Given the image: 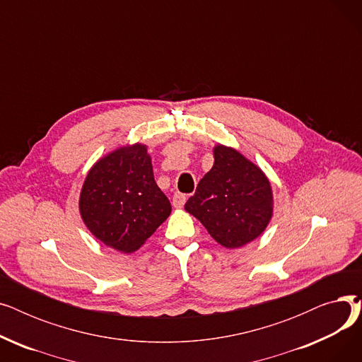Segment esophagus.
<instances>
[{"mask_svg": "<svg viewBox=\"0 0 362 362\" xmlns=\"http://www.w3.org/2000/svg\"><path fill=\"white\" fill-rule=\"evenodd\" d=\"M185 202H186V197L183 194L176 192L173 195V205H175V208H182L185 205Z\"/></svg>", "mask_w": 362, "mask_h": 362, "instance_id": "obj_1", "label": "esophagus"}]
</instances>
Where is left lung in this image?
Segmentation results:
<instances>
[{
  "instance_id": "obj_1",
  "label": "left lung",
  "mask_w": 362,
  "mask_h": 362,
  "mask_svg": "<svg viewBox=\"0 0 362 362\" xmlns=\"http://www.w3.org/2000/svg\"><path fill=\"white\" fill-rule=\"evenodd\" d=\"M79 211L90 233L120 252H135L170 216L146 146H120L98 160L82 186Z\"/></svg>"
}]
</instances>
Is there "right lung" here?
<instances>
[{"label": "right lung", "instance_id": "1", "mask_svg": "<svg viewBox=\"0 0 362 362\" xmlns=\"http://www.w3.org/2000/svg\"><path fill=\"white\" fill-rule=\"evenodd\" d=\"M185 210L195 216L220 245L240 246L257 239L273 216L269 179L239 151L217 145L214 165L199 180Z\"/></svg>", "mask_w": 362, "mask_h": 362}]
</instances>
